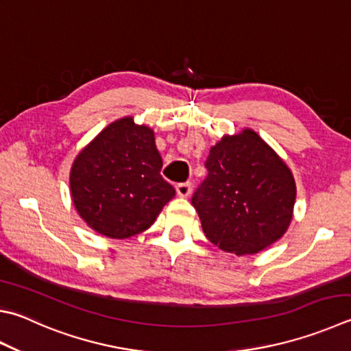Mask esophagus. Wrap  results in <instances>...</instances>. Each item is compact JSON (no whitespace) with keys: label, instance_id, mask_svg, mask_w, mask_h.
Here are the masks:
<instances>
[{"label":"esophagus","instance_id":"obj_1","mask_svg":"<svg viewBox=\"0 0 351 351\" xmlns=\"http://www.w3.org/2000/svg\"><path fill=\"white\" fill-rule=\"evenodd\" d=\"M176 193L181 197H187L190 193H192V184L190 182H181L176 186Z\"/></svg>","mask_w":351,"mask_h":351}]
</instances>
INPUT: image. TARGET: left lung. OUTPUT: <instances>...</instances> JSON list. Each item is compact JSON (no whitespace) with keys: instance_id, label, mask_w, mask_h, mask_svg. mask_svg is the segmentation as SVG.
I'll use <instances>...</instances> for the list:
<instances>
[{"instance_id":"8db88e82","label":"left lung","mask_w":351,"mask_h":351,"mask_svg":"<svg viewBox=\"0 0 351 351\" xmlns=\"http://www.w3.org/2000/svg\"><path fill=\"white\" fill-rule=\"evenodd\" d=\"M206 167L208 175L192 204L210 242L241 256L282 238L293 218L295 178L256 132L222 136Z\"/></svg>"}]
</instances>
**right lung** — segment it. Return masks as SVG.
<instances>
[{
	"label": "right lung",
	"instance_id": "1",
	"mask_svg": "<svg viewBox=\"0 0 351 351\" xmlns=\"http://www.w3.org/2000/svg\"><path fill=\"white\" fill-rule=\"evenodd\" d=\"M155 133L132 117L99 132L70 170L73 206L87 226L107 238L125 239L154 224L175 189L161 176Z\"/></svg>",
	"mask_w": 351,
	"mask_h": 351
}]
</instances>
